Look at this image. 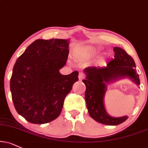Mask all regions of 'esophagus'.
<instances>
[{
	"instance_id": "1",
	"label": "esophagus",
	"mask_w": 148,
	"mask_h": 148,
	"mask_svg": "<svg viewBox=\"0 0 148 148\" xmlns=\"http://www.w3.org/2000/svg\"><path fill=\"white\" fill-rule=\"evenodd\" d=\"M78 77H79V81H82L83 79H84L85 77V75L82 73H79V76H78Z\"/></svg>"
}]
</instances>
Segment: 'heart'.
Masks as SVG:
<instances>
[{
    "label": "heart",
    "instance_id": "1",
    "mask_svg": "<svg viewBox=\"0 0 148 148\" xmlns=\"http://www.w3.org/2000/svg\"><path fill=\"white\" fill-rule=\"evenodd\" d=\"M97 52V49L95 47L86 46L77 49V51H76V54H77V56H81V57H88V56H93Z\"/></svg>",
    "mask_w": 148,
    "mask_h": 148
}]
</instances>
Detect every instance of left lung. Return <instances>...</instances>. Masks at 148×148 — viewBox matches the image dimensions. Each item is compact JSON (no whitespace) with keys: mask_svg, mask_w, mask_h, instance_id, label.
<instances>
[{"mask_svg":"<svg viewBox=\"0 0 148 148\" xmlns=\"http://www.w3.org/2000/svg\"><path fill=\"white\" fill-rule=\"evenodd\" d=\"M114 58L104 67L89 66L84 70L86 79L85 99L90 116L100 123L116 125L124 122L127 116L114 117L107 112L104 106V97L107 85L119 79L129 78L136 85L140 84L134 60L123 49L113 48Z\"/></svg>","mask_w":148,"mask_h":148,"instance_id":"8db88e82","label":"left lung"}]
</instances>
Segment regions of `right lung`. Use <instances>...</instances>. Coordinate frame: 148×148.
<instances>
[{"label":"right lung","mask_w":148,"mask_h":148,"mask_svg":"<svg viewBox=\"0 0 148 148\" xmlns=\"http://www.w3.org/2000/svg\"><path fill=\"white\" fill-rule=\"evenodd\" d=\"M70 39H38L18 58L10 79L14 107L29 122L43 124L60 115L78 71L64 75Z\"/></svg>","instance_id":"1"}]
</instances>
